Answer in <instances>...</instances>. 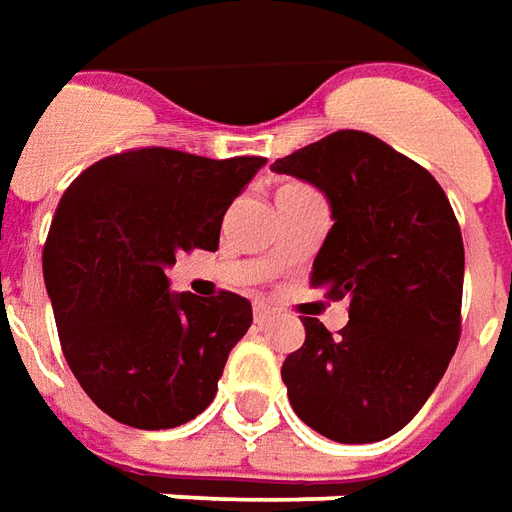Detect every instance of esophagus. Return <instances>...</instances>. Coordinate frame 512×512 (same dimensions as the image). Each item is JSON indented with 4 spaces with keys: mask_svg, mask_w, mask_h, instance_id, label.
I'll list each match as a JSON object with an SVG mask.
<instances>
[{
    "mask_svg": "<svg viewBox=\"0 0 512 512\" xmlns=\"http://www.w3.org/2000/svg\"><path fill=\"white\" fill-rule=\"evenodd\" d=\"M252 313H255L257 324H263V321H268V318L274 316V307H268L266 302H255V307H252Z\"/></svg>",
    "mask_w": 512,
    "mask_h": 512,
    "instance_id": "esophagus-1",
    "label": "esophagus"
}]
</instances>
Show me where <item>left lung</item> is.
<instances>
[{"mask_svg": "<svg viewBox=\"0 0 512 512\" xmlns=\"http://www.w3.org/2000/svg\"><path fill=\"white\" fill-rule=\"evenodd\" d=\"M271 169L321 188L330 235L310 285L349 299L332 338L305 316V343L285 357L296 416L338 443H374L416 416L460 341L463 235L424 166L360 130H338Z\"/></svg>", "mask_w": 512, "mask_h": 512, "instance_id": "1", "label": "left lung"}]
</instances>
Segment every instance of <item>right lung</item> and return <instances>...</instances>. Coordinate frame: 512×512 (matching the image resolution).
Masks as SVG:
<instances>
[{"label":"right lung","instance_id":"1","mask_svg":"<svg viewBox=\"0 0 512 512\" xmlns=\"http://www.w3.org/2000/svg\"><path fill=\"white\" fill-rule=\"evenodd\" d=\"M263 163L141 146L66 188L44 244L46 293L66 363L110 418L171 430L213 402L252 305L230 291L174 296L166 266L219 249L227 207Z\"/></svg>","mask_w":512,"mask_h":512}]
</instances>
